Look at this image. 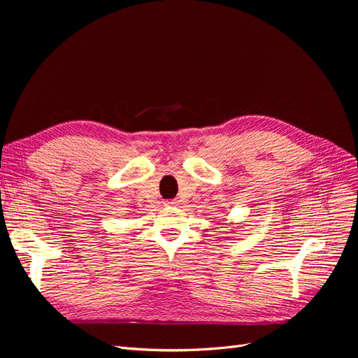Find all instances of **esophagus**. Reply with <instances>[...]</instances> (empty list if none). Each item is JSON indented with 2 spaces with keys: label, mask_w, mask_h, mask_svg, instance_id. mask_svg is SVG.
<instances>
[{
  "label": "esophagus",
  "mask_w": 358,
  "mask_h": 358,
  "mask_svg": "<svg viewBox=\"0 0 358 358\" xmlns=\"http://www.w3.org/2000/svg\"><path fill=\"white\" fill-rule=\"evenodd\" d=\"M178 201L177 200H166L165 201V206H177Z\"/></svg>",
  "instance_id": "1"
}]
</instances>
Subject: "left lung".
I'll list each match as a JSON object with an SVG mask.
<instances>
[{
	"label": "left lung",
	"mask_w": 358,
	"mask_h": 358,
	"mask_svg": "<svg viewBox=\"0 0 358 358\" xmlns=\"http://www.w3.org/2000/svg\"><path fill=\"white\" fill-rule=\"evenodd\" d=\"M231 224H235V223H231Z\"/></svg>",
	"instance_id": "left-lung-1"
}]
</instances>
